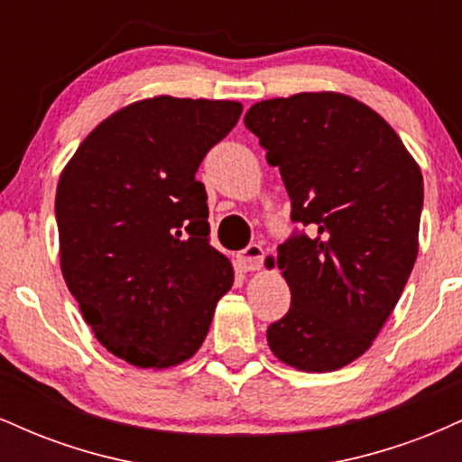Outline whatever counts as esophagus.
Returning a JSON list of instances; mask_svg holds the SVG:
<instances>
[{"mask_svg":"<svg viewBox=\"0 0 462 462\" xmlns=\"http://www.w3.org/2000/svg\"><path fill=\"white\" fill-rule=\"evenodd\" d=\"M263 261L264 252L261 245H256V243H252V245H247L241 254H238V263H241L243 272H258V269L263 267Z\"/></svg>","mask_w":462,"mask_h":462,"instance_id":"1","label":"esophagus"}]
</instances>
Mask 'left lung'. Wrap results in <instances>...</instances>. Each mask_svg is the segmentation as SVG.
Returning <instances> with one entry per match:
<instances>
[{
	"label": "left lung",
	"mask_w": 462,
	"mask_h": 462,
	"mask_svg": "<svg viewBox=\"0 0 462 462\" xmlns=\"http://www.w3.org/2000/svg\"><path fill=\"white\" fill-rule=\"evenodd\" d=\"M245 125L280 169L291 219L309 227L278 247L291 309L267 328L269 347L309 374L346 367L371 347L412 272L421 169L383 116L341 93L264 99Z\"/></svg>",
	"instance_id": "left-lung-1"
}]
</instances>
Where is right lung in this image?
<instances>
[{
  "label": "right lung",
  "instance_id": "right-lung-1",
  "mask_svg": "<svg viewBox=\"0 0 462 462\" xmlns=\"http://www.w3.org/2000/svg\"><path fill=\"white\" fill-rule=\"evenodd\" d=\"M241 113L224 99H141L104 119L58 180L65 282L97 341L134 367L193 356L235 282L195 173Z\"/></svg>",
  "mask_w": 462,
  "mask_h": 462
}]
</instances>
